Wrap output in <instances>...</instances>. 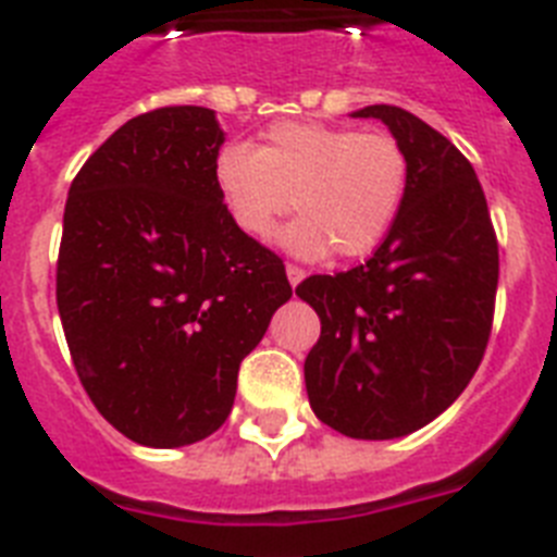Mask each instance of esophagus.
<instances>
[{
  "mask_svg": "<svg viewBox=\"0 0 557 557\" xmlns=\"http://www.w3.org/2000/svg\"><path fill=\"white\" fill-rule=\"evenodd\" d=\"M287 278H289V284H293V287H298V284H301L304 278H307V273H304V270L298 268V264H287Z\"/></svg>",
  "mask_w": 557,
  "mask_h": 557,
  "instance_id": "1",
  "label": "esophagus"
}]
</instances>
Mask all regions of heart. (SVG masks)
I'll return each mask as SVG.
<instances>
[{"instance_id": "b5f03b06", "label": "heart", "mask_w": 557, "mask_h": 557, "mask_svg": "<svg viewBox=\"0 0 557 557\" xmlns=\"http://www.w3.org/2000/svg\"><path fill=\"white\" fill-rule=\"evenodd\" d=\"M410 181L405 147L391 133L321 122H275L259 147L225 145L214 186L234 225L268 239L295 209L282 243L301 259L373 253L396 223Z\"/></svg>"}]
</instances>
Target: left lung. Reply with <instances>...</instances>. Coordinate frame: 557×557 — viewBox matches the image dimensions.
Returning <instances> with one entry per match:
<instances>
[{
	"label": "left lung",
	"mask_w": 557,
	"mask_h": 557,
	"mask_svg": "<svg viewBox=\"0 0 557 557\" xmlns=\"http://www.w3.org/2000/svg\"><path fill=\"white\" fill-rule=\"evenodd\" d=\"M405 147L410 181L385 243L359 268L309 275L295 295L321 318L304 362L309 405L359 441L410 435L466 391L494 323L499 248L474 166L396 106H368Z\"/></svg>",
	"instance_id": "obj_1"
}]
</instances>
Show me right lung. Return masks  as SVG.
Here are the masks:
<instances>
[{
    "label": "right lung",
    "instance_id": "obj_1",
    "mask_svg": "<svg viewBox=\"0 0 557 557\" xmlns=\"http://www.w3.org/2000/svg\"><path fill=\"white\" fill-rule=\"evenodd\" d=\"M225 141L211 108L133 116L69 186L58 312L100 416L152 449L225 424L239 362L293 287L236 228L214 186Z\"/></svg>",
    "mask_w": 557,
    "mask_h": 557
}]
</instances>
